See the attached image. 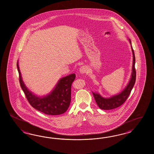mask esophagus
Returning <instances> with one entry per match:
<instances>
[{
	"label": "esophagus",
	"mask_w": 154,
	"mask_h": 154,
	"mask_svg": "<svg viewBox=\"0 0 154 154\" xmlns=\"http://www.w3.org/2000/svg\"><path fill=\"white\" fill-rule=\"evenodd\" d=\"M88 71V69H87V68L86 67V66H82L81 67L79 68V72L81 73H86Z\"/></svg>",
	"instance_id": "34e87169"
}]
</instances>
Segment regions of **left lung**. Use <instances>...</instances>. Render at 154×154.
<instances>
[{
  "label": "left lung",
  "mask_w": 154,
  "mask_h": 154,
  "mask_svg": "<svg viewBox=\"0 0 154 154\" xmlns=\"http://www.w3.org/2000/svg\"><path fill=\"white\" fill-rule=\"evenodd\" d=\"M130 44L131 45V40L129 39ZM132 51L133 53V65H132V72L131 78L128 83V86L122 91L120 94L113 96L109 98H105L101 97L99 94L93 93L94 98L96 102L98 107L100 109L105 110L112 109L119 107L121 105H122L131 92L132 89L134 87L136 81V69H135V57L134 49L131 45Z\"/></svg>",
  "instance_id": "1"
}]
</instances>
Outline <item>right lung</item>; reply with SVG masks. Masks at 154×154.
<instances>
[{"mask_svg":"<svg viewBox=\"0 0 154 154\" xmlns=\"http://www.w3.org/2000/svg\"><path fill=\"white\" fill-rule=\"evenodd\" d=\"M19 83L30 105L39 111L48 115H58L65 112L71 100L72 83L75 79V74H71L60 79L51 94L43 97H39L27 89L23 82L19 66Z\"/></svg>","mask_w":154,"mask_h":154,"instance_id":"obj_1","label":"right lung"}]
</instances>
